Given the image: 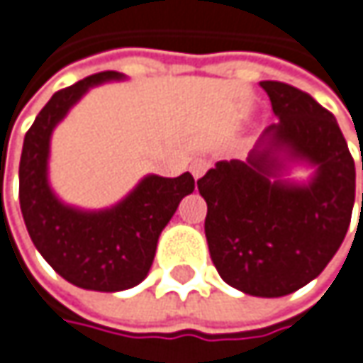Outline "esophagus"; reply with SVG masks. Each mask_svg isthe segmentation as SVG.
I'll return each instance as SVG.
<instances>
[{
	"mask_svg": "<svg viewBox=\"0 0 363 363\" xmlns=\"http://www.w3.org/2000/svg\"><path fill=\"white\" fill-rule=\"evenodd\" d=\"M208 167H210V161H206V159H194L190 165L191 175H194L196 179H200L204 173L208 172Z\"/></svg>",
	"mask_w": 363,
	"mask_h": 363,
	"instance_id": "esophagus-1",
	"label": "esophagus"
}]
</instances>
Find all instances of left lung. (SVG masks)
<instances>
[{
	"instance_id": "left-lung-1",
	"label": "left lung",
	"mask_w": 363,
	"mask_h": 363,
	"mask_svg": "<svg viewBox=\"0 0 363 363\" xmlns=\"http://www.w3.org/2000/svg\"><path fill=\"white\" fill-rule=\"evenodd\" d=\"M259 85L278 122L247 161H218L198 190L208 204L204 233L220 278L245 294L278 298L315 280L343 243L355 165L331 112L288 83ZM288 162L315 173L302 184L281 180Z\"/></svg>"
}]
</instances>
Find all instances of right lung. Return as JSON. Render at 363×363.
Segmentation results:
<instances>
[{
	"label": "right lung",
	"mask_w": 363,
	"mask_h": 363,
	"mask_svg": "<svg viewBox=\"0 0 363 363\" xmlns=\"http://www.w3.org/2000/svg\"><path fill=\"white\" fill-rule=\"evenodd\" d=\"M120 79L124 75L118 71H104L57 91L24 136L20 157V208L32 243L59 276L96 292L128 290L147 278L161 230L196 188L188 172L179 177L147 175L118 204L104 210L65 204L52 191L48 155L55 126L89 87Z\"/></svg>",
	"instance_id": "right-lung-1"
}]
</instances>
